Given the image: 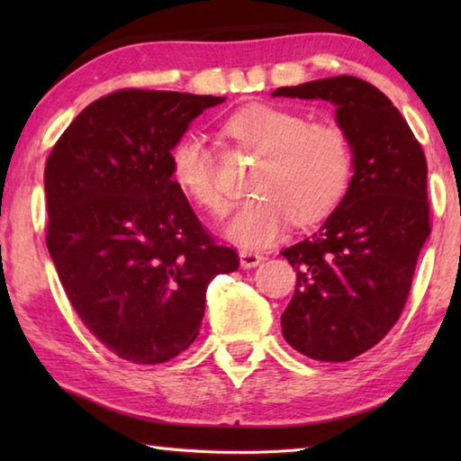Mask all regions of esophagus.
Here are the masks:
<instances>
[{
    "label": "esophagus",
    "instance_id": "esophagus-1",
    "mask_svg": "<svg viewBox=\"0 0 461 461\" xmlns=\"http://www.w3.org/2000/svg\"><path fill=\"white\" fill-rule=\"evenodd\" d=\"M264 260V256L258 252H248V249H241L240 252V267L241 268H254Z\"/></svg>",
    "mask_w": 461,
    "mask_h": 461
}]
</instances>
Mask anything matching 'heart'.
Here are the masks:
<instances>
[{"instance_id": "heart-1", "label": "heart", "mask_w": 461, "mask_h": 461, "mask_svg": "<svg viewBox=\"0 0 461 461\" xmlns=\"http://www.w3.org/2000/svg\"><path fill=\"white\" fill-rule=\"evenodd\" d=\"M225 131L260 154L249 176L256 194L225 223V236L244 248H264L288 221H315L338 205L352 175V146L331 122H307L291 109L254 104L225 122ZM170 176L189 199L221 213L225 197L215 158L197 134H185L168 152Z\"/></svg>"}]
</instances>
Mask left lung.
Wrapping results in <instances>:
<instances>
[{
    "mask_svg": "<svg viewBox=\"0 0 461 461\" xmlns=\"http://www.w3.org/2000/svg\"><path fill=\"white\" fill-rule=\"evenodd\" d=\"M272 97L323 99L352 146L354 176L313 236L283 249L296 286L280 323L296 352L348 362L376 346L402 313L417 258L431 233L427 160L384 93L339 75Z\"/></svg>",
    "mask_w": 461,
    "mask_h": 461,
    "instance_id": "8db88e82",
    "label": "left lung"
}]
</instances>
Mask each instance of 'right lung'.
I'll return each instance as SVG.
<instances>
[{
    "instance_id": "add662e5",
    "label": "right lung",
    "mask_w": 461,
    "mask_h": 461,
    "mask_svg": "<svg viewBox=\"0 0 461 461\" xmlns=\"http://www.w3.org/2000/svg\"><path fill=\"white\" fill-rule=\"evenodd\" d=\"M225 97L122 89L93 101L44 168L49 246L85 327L115 356L162 364L191 346L207 286L240 267L203 230L168 152Z\"/></svg>"
}]
</instances>
